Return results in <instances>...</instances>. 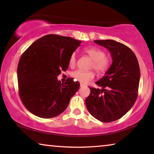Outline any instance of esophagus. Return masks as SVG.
<instances>
[{
    "label": "esophagus",
    "mask_w": 154,
    "mask_h": 154,
    "mask_svg": "<svg viewBox=\"0 0 154 154\" xmlns=\"http://www.w3.org/2000/svg\"><path fill=\"white\" fill-rule=\"evenodd\" d=\"M84 84H83V83H80V87L81 88H82V87H83V86H84Z\"/></svg>",
    "instance_id": "esophagus-1"
}]
</instances>
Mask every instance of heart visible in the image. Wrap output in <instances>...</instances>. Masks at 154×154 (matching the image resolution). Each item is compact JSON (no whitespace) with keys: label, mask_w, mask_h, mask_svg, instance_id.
Instances as JSON below:
<instances>
[{"label":"heart","mask_w":154,"mask_h":154,"mask_svg":"<svg viewBox=\"0 0 154 154\" xmlns=\"http://www.w3.org/2000/svg\"><path fill=\"white\" fill-rule=\"evenodd\" d=\"M83 51L92 60L90 69H92L98 74H103L110 66V60L106 56L105 52L102 49L94 46H88L83 49ZM77 57L75 53L71 54L69 58L70 66L73 68L76 64ZM71 77L83 84H86L94 79L95 74L93 71H82L80 70L75 71L71 73Z\"/></svg>","instance_id":"b5f03b06"}]
</instances>
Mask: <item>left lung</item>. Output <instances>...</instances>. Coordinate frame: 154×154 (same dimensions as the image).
<instances>
[{
    "instance_id": "1",
    "label": "left lung",
    "mask_w": 154,
    "mask_h": 154,
    "mask_svg": "<svg viewBox=\"0 0 154 154\" xmlns=\"http://www.w3.org/2000/svg\"><path fill=\"white\" fill-rule=\"evenodd\" d=\"M110 51L112 64L105 75L96 83L102 90L90 87L85 99L89 113L103 122L120 119L135 103L140 81V68L134 52L114 40H95Z\"/></svg>"
}]
</instances>
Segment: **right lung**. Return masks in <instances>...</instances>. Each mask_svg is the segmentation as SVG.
Segmentation results:
<instances>
[{"label":"right lung","mask_w":154,"mask_h":154,"mask_svg":"<svg viewBox=\"0 0 154 154\" xmlns=\"http://www.w3.org/2000/svg\"><path fill=\"white\" fill-rule=\"evenodd\" d=\"M82 41L57 35L35 41L20 59L17 66L19 95L30 113L42 118L61 114L80 84L73 78L61 83L57 77L69 68V58Z\"/></svg>","instance_id":"obj_1"}]
</instances>
